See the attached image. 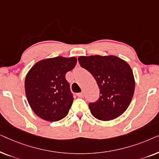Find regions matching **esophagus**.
<instances>
[{"label": "esophagus", "instance_id": "esophagus-1", "mask_svg": "<svg viewBox=\"0 0 159 159\" xmlns=\"http://www.w3.org/2000/svg\"><path fill=\"white\" fill-rule=\"evenodd\" d=\"M77 95L79 98H83L84 97V93H77Z\"/></svg>", "mask_w": 159, "mask_h": 159}]
</instances>
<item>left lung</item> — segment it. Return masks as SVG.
Masks as SVG:
<instances>
[{
  "mask_svg": "<svg viewBox=\"0 0 159 159\" xmlns=\"http://www.w3.org/2000/svg\"><path fill=\"white\" fill-rule=\"evenodd\" d=\"M78 61L93 76L100 89L98 100L89 103L93 116L102 121L121 116L131 103L135 87L129 65L115 56H80Z\"/></svg>",
  "mask_w": 159,
  "mask_h": 159,
  "instance_id": "8db88e82",
  "label": "left lung"
}]
</instances>
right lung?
Listing matches in <instances>:
<instances>
[{"mask_svg":"<svg viewBox=\"0 0 159 159\" xmlns=\"http://www.w3.org/2000/svg\"><path fill=\"white\" fill-rule=\"evenodd\" d=\"M76 64L75 57L57 56L40 61L28 71L26 96L32 111L41 119L57 121L68 114L74 98L65 76Z\"/></svg>","mask_w":159,"mask_h":159,"instance_id":"1","label":"right lung"}]
</instances>
